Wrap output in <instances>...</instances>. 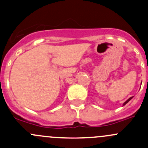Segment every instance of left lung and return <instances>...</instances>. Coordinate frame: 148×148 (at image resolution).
<instances>
[{
  "label": "left lung",
  "instance_id": "8db88e82",
  "mask_svg": "<svg viewBox=\"0 0 148 148\" xmlns=\"http://www.w3.org/2000/svg\"><path fill=\"white\" fill-rule=\"evenodd\" d=\"M132 97H130V98H129V99H127V101H126V102H124V104H123V106H125V104H127V103L128 102H129V101H130V99H132Z\"/></svg>",
  "mask_w": 148,
  "mask_h": 148
}]
</instances>
